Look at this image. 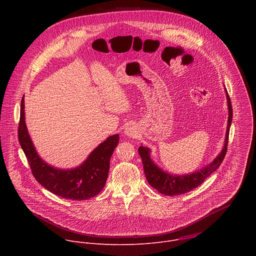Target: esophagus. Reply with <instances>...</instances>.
Listing matches in <instances>:
<instances>
[{"label": "esophagus", "mask_w": 256, "mask_h": 256, "mask_svg": "<svg viewBox=\"0 0 256 256\" xmlns=\"http://www.w3.org/2000/svg\"><path fill=\"white\" fill-rule=\"evenodd\" d=\"M124 133H125V135H127V136H129V137H134V136L137 134V131H136V129L134 128V126H128V127L125 129Z\"/></svg>", "instance_id": "1"}]
</instances>
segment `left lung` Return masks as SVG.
I'll return each mask as SVG.
<instances>
[{"label":"left lung","mask_w":256,"mask_h":256,"mask_svg":"<svg viewBox=\"0 0 256 256\" xmlns=\"http://www.w3.org/2000/svg\"><path fill=\"white\" fill-rule=\"evenodd\" d=\"M226 100H228V126H226L224 148H222V152H220L219 156L210 164L204 166L202 170L195 172L193 174H184V176L170 174L164 172L162 168H160L154 164V162L150 158L148 148L139 146V154L142 158L146 180L152 187L156 189L160 193L168 196L182 195L184 193H187L192 189L198 187L209 176H211L215 170H218L220 164H222L226 154L228 143V133H230V128L232 120V102L226 90Z\"/></svg>","instance_id":"obj_1"}]
</instances>
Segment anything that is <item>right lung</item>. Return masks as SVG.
I'll return each mask as SVG.
<instances>
[{
  "mask_svg": "<svg viewBox=\"0 0 256 256\" xmlns=\"http://www.w3.org/2000/svg\"><path fill=\"white\" fill-rule=\"evenodd\" d=\"M18 141L38 182L62 198L82 201L94 197L104 187L110 172V158L119 142V135L108 137L90 154L80 166L74 168H53L40 158L30 137L24 121V100L22 98Z\"/></svg>",
  "mask_w": 256,
  "mask_h": 256,
  "instance_id": "right-lung-1",
  "label": "right lung"
}]
</instances>
